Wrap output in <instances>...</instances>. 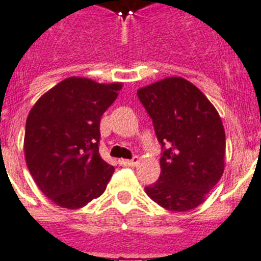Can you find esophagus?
<instances>
[{
    "instance_id": "esophagus-1",
    "label": "esophagus",
    "mask_w": 261,
    "mask_h": 261,
    "mask_svg": "<svg viewBox=\"0 0 261 261\" xmlns=\"http://www.w3.org/2000/svg\"><path fill=\"white\" fill-rule=\"evenodd\" d=\"M119 163H121V165H124V167H135V165L139 163V158H138V156H134L130 160L122 159V160H119Z\"/></svg>"
}]
</instances>
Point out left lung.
I'll return each instance as SVG.
<instances>
[{"label":"left lung","mask_w":261,"mask_h":261,"mask_svg":"<svg viewBox=\"0 0 261 261\" xmlns=\"http://www.w3.org/2000/svg\"><path fill=\"white\" fill-rule=\"evenodd\" d=\"M138 97L163 148L162 172L156 182L146 187V193L169 212L194 209L225 169L226 137L218 112L182 77L140 88Z\"/></svg>","instance_id":"1"}]
</instances>
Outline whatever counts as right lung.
I'll return each instance as SVG.
<instances>
[{"instance_id": "obj_1", "label": "right lung", "mask_w": 261, "mask_h": 261, "mask_svg": "<svg viewBox=\"0 0 261 261\" xmlns=\"http://www.w3.org/2000/svg\"><path fill=\"white\" fill-rule=\"evenodd\" d=\"M121 89V83L68 77L29 113L23 146L27 168L56 205L79 209L105 192L114 167L99 155V122Z\"/></svg>"}]
</instances>
